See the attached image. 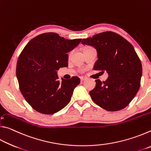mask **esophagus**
Here are the masks:
<instances>
[{
	"mask_svg": "<svg viewBox=\"0 0 151 151\" xmlns=\"http://www.w3.org/2000/svg\"><path fill=\"white\" fill-rule=\"evenodd\" d=\"M80 78H81V81H83L85 79V77H84V76H81Z\"/></svg>",
	"mask_w": 151,
	"mask_h": 151,
	"instance_id": "1",
	"label": "esophagus"
}]
</instances>
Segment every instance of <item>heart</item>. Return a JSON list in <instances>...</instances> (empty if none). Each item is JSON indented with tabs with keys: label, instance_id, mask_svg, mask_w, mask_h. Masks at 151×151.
I'll return each mask as SVG.
<instances>
[{
	"label": "heart",
	"instance_id": "1",
	"mask_svg": "<svg viewBox=\"0 0 151 151\" xmlns=\"http://www.w3.org/2000/svg\"><path fill=\"white\" fill-rule=\"evenodd\" d=\"M86 47H85V48H86Z\"/></svg>",
	"mask_w": 151,
	"mask_h": 151
}]
</instances>
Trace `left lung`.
Listing matches in <instances>:
<instances>
[{
  "label": "left lung",
  "instance_id": "obj_1",
  "mask_svg": "<svg viewBox=\"0 0 151 151\" xmlns=\"http://www.w3.org/2000/svg\"><path fill=\"white\" fill-rule=\"evenodd\" d=\"M82 44L93 46L98 60L94 70L106 71L105 81L96 80V86L90 91L94 103L108 111L125 108L139 91L142 68L134 47L117 33L106 31L82 40Z\"/></svg>",
  "mask_w": 151,
  "mask_h": 151
}]
</instances>
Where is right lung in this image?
Instances as JSON below:
<instances>
[{
	"label": "right lung",
	"mask_w": 151,
	"mask_h": 151,
	"mask_svg": "<svg viewBox=\"0 0 151 151\" xmlns=\"http://www.w3.org/2000/svg\"><path fill=\"white\" fill-rule=\"evenodd\" d=\"M81 39L67 40L57 33L46 32L33 38L22 50L17 64V77L25 100L40 113L52 114L70 101L78 76L58 81L57 70L68 66V55Z\"/></svg>",
	"instance_id": "obj_1"
}]
</instances>
